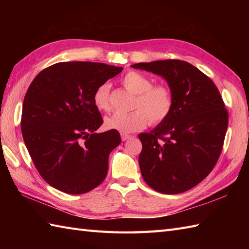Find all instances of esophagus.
<instances>
[{
	"label": "esophagus",
	"instance_id": "1",
	"mask_svg": "<svg viewBox=\"0 0 249 249\" xmlns=\"http://www.w3.org/2000/svg\"><path fill=\"white\" fill-rule=\"evenodd\" d=\"M121 138H122V140H123V141H126V140H129V139L133 138V136L126 135V134H122L121 135Z\"/></svg>",
	"mask_w": 249,
	"mask_h": 249
}]
</instances>
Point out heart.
I'll list each match as a JSON object with an SVG mask.
<instances>
[{"label":"heart","mask_w":249,"mask_h":249,"mask_svg":"<svg viewBox=\"0 0 249 249\" xmlns=\"http://www.w3.org/2000/svg\"><path fill=\"white\" fill-rule=\"evenodd\" d=\"M122 86L135 95L130 113H114L105 120L106 128L122 134L143 129L150 123L157 125L166 121L173 108L171 89L165 83L153 84L152 79L143 73L129 71L122 78ZM93 103L98 110H111L110 84L104 82L95 89Z\"/></svg>","instance_id":"heart-1"}]
</instances>
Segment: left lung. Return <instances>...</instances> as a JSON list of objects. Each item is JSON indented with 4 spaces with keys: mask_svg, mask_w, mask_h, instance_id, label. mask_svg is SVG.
I'll use <instances>...</instances> for the list:
<instances>
[{
    "mask_svg": "<svg viewBox=\"0 0 249 249\" xmlns=\"http://www.w3.org/2000/svg\"><path fill=\"white\" fill-rule=\"evenodd\" d=\"M166 79L173 95L170 115L139 135L142 178L158 193L181 194L209 176L223 151L228 111L217 87L197 67L179 60L133 65Z\"/></svg>",
    "mask_w": 249,
    "mask_h": 249,
    "instance_id": "obj_1",
    "label": "left lung"
}]
</instances>
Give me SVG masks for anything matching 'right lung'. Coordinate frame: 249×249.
<instances>
[{"mask_svg":"<svg viewBox=\"0 0 249 249\" xmlns=\"http://www.w3.org/2000/svg\"><path fill=\"white\" fill-rule=\"evenodd\" d=\"M123 68L93 62H61L45 68L25 94L21 131L37 171L52 187L71 195L97 187L108 173L119 131L96 134L102 114L93 103L99 84Z\"/></svg>","mask_w":249,"mask_h":249,"instance_id":"obj_1","label":"right lung"}]
</instances>
